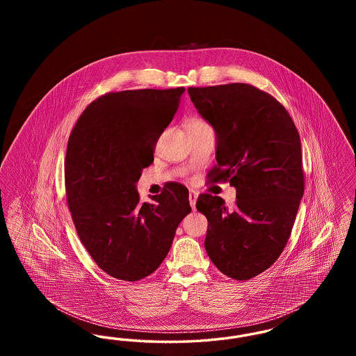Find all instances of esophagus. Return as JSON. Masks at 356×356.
I'll list each match as a JSON object with an SVG mask.
<instances>
[{
  "label": "esophagus",
  "instance_id": "1",
  "mask_svg": "<svg viewBox=\"0 0 356 356\" xmlns=\"http://www.w3.org/2000/svg\"><path fill=\"white\" fill-rule=\"evenodd\" d=\"M197 192H195V191H192V189H189V192H188V197H189V204H191V207H192V209H195L196 208V200H197Z\"/></svg>",
  "mask_w": 356,
  "mask_h": 356
}]
</instances>
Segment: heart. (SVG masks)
<instances>
[{
    "label": "heart",
    "instance_id": "obj_1",
    "mask_svg": "<svg viewBox=\"0 0 356 356\" xmlns=\"http://www.w3.org/2000/svg\"><path fill=\"white\" fill-rule=\"evenodd\" d=\"M186 129H196V128H204V127H209V124L205 120L200 118H191L186 121Z\"/></svg>",
    "mask_w": 356,
    "mask_h": 356
}]
</instances>
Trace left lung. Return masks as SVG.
Returning a JSON list of instances; mask_svg holds the SVG:
<instances>
[{
    "instance_id": "8db88e82",
    "label": "left lung",
    "mask_w": 356,
    "mask_h": 356,
    "mask_svg": "<svg viewBox=\"0 0 356 356\" xmlns=\"http://www.w3.org/2000/svg\"><path fill=\"white\" fill-rule=\"evenodd\" d=\"M188 93L218 136L209 181L236 188L232 211L219 196L197 199L208 219L205 251L224 275L252 279L283 252L303 197L299 132L287 109L254 85L191 86Z\"/></svg>"
}]
</instances>
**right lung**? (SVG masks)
Returning <instances> with one entry per match:
<instances>
[{"label": "right lung", "instance_id": "obj_1", "mask_svg": "<svg viewBox=\"0 0 356 356\" xmlns=\"http://www.w3.org/2000/svg\"><path fill=\"white\" fill-rule=\"evenodd\" d=\"M184 90L105 93L85 108L69 136L65 191L72 220L95 263L120 280L137 282L156 271L191 212L183 184H170L151 203L140 202L136 189Z\"/></svg>", "mask_w": 356, "mask_h": 356}]
</instances>
